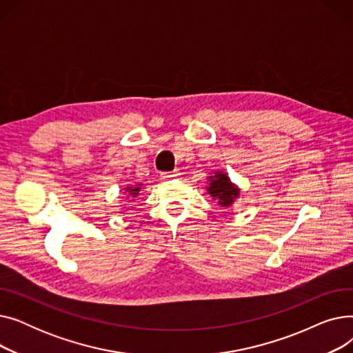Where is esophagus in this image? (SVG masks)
Listing matches in <instances>:
<instances>
[{
    "label": "esophagus",
    "instance_id": "1",
    "mask_svg": "<svg viewBox=\"0 0 353 353\" xmlns=\"http://www.w3.org/2000/svg\"><path fill=\"white\" fill-rule=\"evenodd\" d=\"M180 177V172L179 170H174V172H170V173H163L161 174V179L163 180H176Z\"/></svg>",
    "mask_w": 353,
    "mask_h": 353
}]
</instances>
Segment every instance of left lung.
<instances>
[{
	"label": "left lung",
	"mask_w": 353,
	"mask_h": 353,
	"mask_svg": "<svg viewBox=\"0 0 353 353\" xmlns=\"http://www.w3.org/2000/svg\"><path fill=\"white\" fill-rule=\"evenodd\" d=\"M209 186L208 193L212 196L213 200H217L221 208H230L234 200L239 199L240 189L232 183L228 173L223 172H214V174H210L209 177Z\"/></svg>",
	"instance_id": "obj_1"
}]
</instances>
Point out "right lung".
Returning <instances> with one entry per match:
<instances>
[{
    "mask_svg": "<svg viewBox=\"0 0 353 353\" xmlns=\"http://www.w3.org/2000/svg\"><path fill=\"white\" fill-rule=\"evenodd\" d=\"M141 188H143V184H132V186H127V188H124V192L127 193V196L132 199V197H136V196H139V193H140V190H141Z\"/></svg>",
    "mask_w": 353,
    "mask_h": 353,
    "instance_id": "1",
    "label": "right lung"
}]
</instances>
